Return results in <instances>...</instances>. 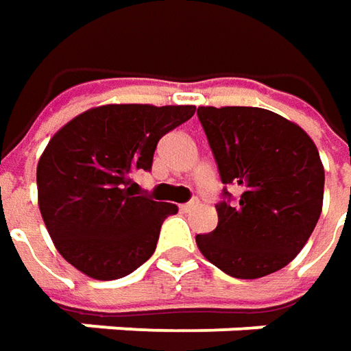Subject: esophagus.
Returning <instances> with one entry per match:
<instances>
[{
  "mask_svg": "<svg viewBox=\"0 0 351 351\" xmlns=\"http://www.w3.org/2000/svg\"><path fill=\"white\" fill-rule=\"evenodd\" d=\"M196 206H198V202H196V199H190L186 204H180V210H182V212H190V210L196 208Z\"/></svg>",
  "mask_w": 351,
  "mask_h": 351,
  "instance_id": "obj_1",
  "label": "esophagus"
}]
</instances>
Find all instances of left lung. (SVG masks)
Listing matches in <instances>:
<instances>
[{
	"mask_svg": "<svg viewBox=\"0 0 351 351\" xmlns=\"http://www.w3.org/2000/svg\"><path fill=\"white\" fill-rule=\"evenodd\" d=\"M198 118L221 182L241 188L235 204L215 206L212 233L196 235L199 252L241 280L282 270L320 217L324 167L317 145L303 128L266 108L198 106Z\"/></svg>",
	"mask_w": 351,
	"mask_h": 351,
	"instance_id": "obj_1",
	"label": "left lung"
}]
</instances>
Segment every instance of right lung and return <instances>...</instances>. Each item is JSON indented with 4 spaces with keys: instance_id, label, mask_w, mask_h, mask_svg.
I'll return each mask as SVG.
<instances>
[{
    "instance_id": "add662e5",
    "label": "right lung",
    "mask_w": 351,
    "mask_h": 351,
    "mask_svg": "<svg viewBox=\"0 0 351 351\" xmlns=\"http://www.w3.org/2000/svg\"><path fill=\"white\" fill-rule=\"evenodd\" d=\"M196 106L104 104L69 120L36 167L38 208L58 252L95 280H118L152 256L175 204L139 192L157 141Z\"/></svg>"
}]
</instances>
